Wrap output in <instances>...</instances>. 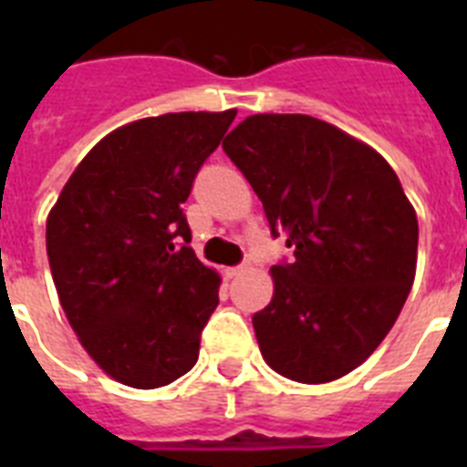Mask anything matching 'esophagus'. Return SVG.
Listing matches in <instances>:
<instances>
[{
  "instance_id": "34e87169",
  "label": "esophagus",
  "mask_w": 467,
  "mask_h": 467,
  "mask_svg": "<svg viewBox=\"0 0 467 467\" xmlns=\"http://www.w3.org/2000/svg\"><path fill=\"white\" fill-rule=\"evenodd\" d=\"M249 269V264H240V266H233V269H227V276H240V274H244V271Z\"/></svg>"
}]
</instances>
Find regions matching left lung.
Segmentation results:
<instances>
[{
	"label": "left lung",
	"instance_id": "obj_1",
	"mask_svg": "<svg viewBox=\"0 0 467 467\" xmlns=\"http://www.w3.org/2000/svg\"><path fill=\"white\" fill-rule=\"evenodd\" d=\"M296 262L271 266L256 312L264 361L298 383L358 368L395 325L417 274L420 225L376 150L303 113L247 116L223 142Z\"/></svg>",
	"mask_w": 467,
	"mask_h": 467
}]
</instances>
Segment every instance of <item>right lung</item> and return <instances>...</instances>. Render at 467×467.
Segmentation results:
<instances>
[{"label": "right lung", "mask_w": 467, "mask_h": 467, "mask_svg": "<svg viewBox=\"0 0 467 467\" xmlns=\"http://www.w3.org/2000/svg\"><path fill=\"white\" fill-rule=\"evenodd\" d=\"M234 116L164 113L116 128L77 164L47 213L62 310L87 354L119 383L152 390L198 361L220 274L189 247L182 203Z\"/></svg>", "instance_id": "add662e5"}]
</instances>
